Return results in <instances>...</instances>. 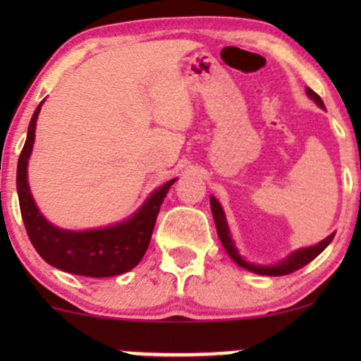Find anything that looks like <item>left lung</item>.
Segmentation results:
<instances>
[{
    "mask_svg": "<svg viewBox=\"0 0 361 361\" xmlns=\"http://www.w3.org/2000/svg\"><path fill=\"white\" fill-rule=\"evenodd\" d=\"M305 94H307V96L311 97V99L314 101L319 108H323V110H325V104H323L322 97H319L314 90H311L307 87V89H305ZM209 202H211V213H213V218H214V225H216L218 238H220L221 245H224V248L228 253V257H231L232 260L239 265V267L246 269V271H250V272H255V274H262V276L292 274V272L298 271V269L304 267V265H307L311 260H314V258L318 257V255L322 253V251L325 250L330 243H332L334 235H336V232H332L329 238H325L323 241H319L318 245L307 246V248L295 250L290 255H286L283 260H279L278 264H272V265L253 264V262H248L245 257H241V253H239L238 246H235L234 239H232L231 231H228L227 218H225L224 209H221V204L218 202V199L214 197V195H211Z\"/></svg>",
    "mask_w": 361,
    "mask_h": 361,
    "instance_id": "8db88e82",
    "label": "left lung"
}]
</instances>
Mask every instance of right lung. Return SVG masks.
Wrapping results in <instances>:
<instances>
[{"label": "right lung", "instance_id": "obj_1", "mask_svg": "<svg viewBox=\"0 0 361 361\" xmlns=\"http://www.w3.org/2000/svg\"><path fill=\"white\" fill-rule=\"evenodd\" d=\"M42 103L31 116L27 137L17 164V194L20 213L32 246L47 264L87 278H110L130 271L141 262L150 245L155 220L164 197L176 178L155 188L136 213L118 224L89 231H68L50 224L36 206L27 183V164L35 145L36 120Z\"/></svg>", "mask_w": 361, "mask_h": 361}]
</instances>
